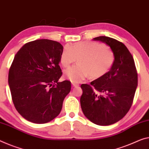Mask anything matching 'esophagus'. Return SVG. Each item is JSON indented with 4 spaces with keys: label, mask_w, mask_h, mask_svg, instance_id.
Returning a JSON list of instances; mask_svg holds the SVG:
<instances>
[{
    "label": "esophagus",
    "mask_w": 149,
    "mask_h": 149,
    "mask_svg": "<svg viewBox=\"0 0 149 149\" xmlns=\"http://www.w3.org/2000/svg\"><path fill=\"white\" fill-rule=\"evenodd\" d=\"M72 86L73 87H76V86H79V84L77 83H75V82H72Z\"/></svg>",
    "instance_id": "esophagus-1"
}]
</instances>
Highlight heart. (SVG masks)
Returning a JSON list of instances; mask_svg holds the SVG:
<instances>
[{
  "instance_id": "1",
  "label": "heart",
  "mask_w": 149,
  "mask_h": 149,
  "mask_svg": "<svg viewBox=\"0 0 149 149\" xmlns=\"http://www.w3.org/2000/svg\"><path fill=\"white\" fill-rule=\"evenodd\" d=\"M79 58V65L73 66L64 72V76L70 81L79 82L87 78L98 79L103 77L113 67L114 54L104 45L84 41L66 45L62 52L60 62L67 68Z\"/></svg>"
}]
</instances>
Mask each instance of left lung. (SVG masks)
Returning <instances> with one entry per match:
<instances>
[{
  "instance_id": "8db88e82",
  "label": "left lung",
  "mask_w": 149,
  "mask_h": 149,
  "mask_svg": "<svg viewBox=\"0 0 149 149\" xmlns=\"http://www.w3.org/2000/svg\"><path fill=\"white\" fill-rule=\"evenodd\" d=\"M93 40L109 45L115 59L103 77L90 84H81L80 101L82 111L89 120L107 126L122 119L129 112L138 84V75L133 57L123 42L104 36Z\"/></svg>"
}]
</instances>
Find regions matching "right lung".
I'll list each match as a JSON object with an SVG mask.
<instances>
[{
  "instance_id": "add662e5",
  "label": "right lung",
  "mask_w": 149,
  "mask_h": 149,
  "mask_svg": "<svg viewBox=\"0 0 149 149\" xmlns=\"http://www.w3.org/2000/svg\"><path fill=\"white\" fill-rule=\"evenodd\" d=\"M63 47L56 41L27 42L16 54L8 72V84L17 111L30 122L44 124L61 113L71 88L69 81L58 82Z\"/></svg>"
}]
</instances>
